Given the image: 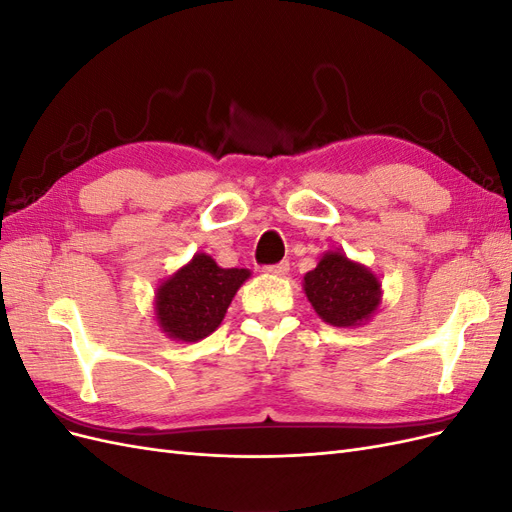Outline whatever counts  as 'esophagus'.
Masks as SVG:
<instances>
[{
    "instance_id": "34e87169",
    "label": "esophagus",
    "mask_w": 512,
    "mask_h": 512,
    "mask_svg": "<svg viewBox=\"0 0 512 512\" xmlns=\"http://www.w3.org/2000/svg\"><path fill=\"white\" fill-rule=\"evenodd\" d=\"M288 269H290L288 262H277V265H269V267H265V273H269V275H277V277H284V275L288 273Z\"/></svg>"
}]
</instances>
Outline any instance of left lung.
Instances as JSON below:
<instances>
[{
  "instance_id": "1",
  "label": "left lung",
  "mask_w": 512,
  "mask_h": 512,
  "mask_svg": "<svg viewBox=\"0 0 512 512\" xmlns=\"http://www.w3.org/2000/svg\"><path fill=\"white\" fill-rule=\"evenodd\" d=\"M303 290L314 312L331 327L356 329L376 316L382 303L380 277L342 250L324 252L303 275Z\"/></svg>"
}]
</instances>
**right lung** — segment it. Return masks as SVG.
I'll use <instances>...</instances> for the list:
<instances>
[{
  "label": "right lung",
  "instance_id": "right-lung-1",
  "mask_svg": "<svg viewBox=\"0 0 512 512\" xmlns=\"http://www.w3.org/2000/svg\"><path fill=\"white\" fill-rule=\"evenodd\" d=\"M250 269H222L198 252L156 288L153 314L160 331L181 344H194L220 327L237 290L250 280Z\"/></svg>",
  "mask_w": 512,
  "mask_h": 512
}]
</instances>
